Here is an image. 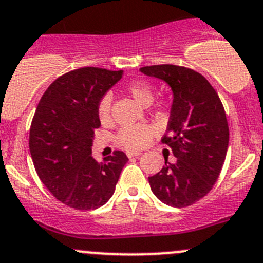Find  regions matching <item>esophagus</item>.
<instances>
[{
  "label": "esophagus",
  "instance_id": "obj_1",
  "mask_svg": "<svg viewBox=\"0 0 263 263\" xmlns=\"http://www.w3.org/2000/svg\"><path fill=\"white\" fill-rule=\"evenodd\" d=\"M140 154H141L140 152H132V151L127 152V157H128V158H132V157H139Z\"/></svg>",
  "mask_w": 263,
  "mask_h": 263
}]
</instances>
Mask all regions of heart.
<instances>
[{"mask_svg": "<svg viewBox=\"0 0 263 263\" xmlns=\"http://www.w3.org/2000/svg\"><path fill=\"white\" fill-rule=\"evenodd\" d=\"M128 95L141 106H149L154 98L153 87L145 80H134L126 87ZM112 97L110 93L102 96L98 102L97 112L102 123H107L111 118ZM153 128L146 124L136 126H124L119 129L117 135V143L127 149H140L145 146L153 137Z\"/></svg>", "mask_w": 263, "mask_h": 263, "instance_id": "b5f03b06", "label": "heart"}]
</instances>
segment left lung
<instances>
[{
	"mask_svg": "<svg viewBox=\"0 0 263 263\" xmlns=\"http://www.w3.org/2000/svg\"><path fill=\"white\" fill-rule=\"evenodd\" d=\"M140 72L165 82L173 92L162 143L176 161L166 159L162 170L149 176L151 190L166 205L185 208L209 193L222 170L230 137L224 109L212 84L191 68L157 65Z\"/></svg>",
	"mask_w": 263,
	"mask_h": 263,
	"instance_id": "8db88e82",
	"label": "left lung"
}]
</instances>
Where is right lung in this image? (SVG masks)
<instances>
[{"label":"right lung","instance_id":"obj_1","mask_svg":"<svg viewBox=\"0 0 263 263\" xmlns=\"http://www.w3.org/2000/svg\"><path fill=\"white\" fill-rule=\"evenodd\" d=\"M123 70L83 67L54 80L41 97L31 129L29 152L36 173L54 197L76 210H95L114 195L128 158L120 151L97 162L93 132L101 126L97 106Z\"/></svg>","mask_w":263,"mask_h":263}]
</instances>
